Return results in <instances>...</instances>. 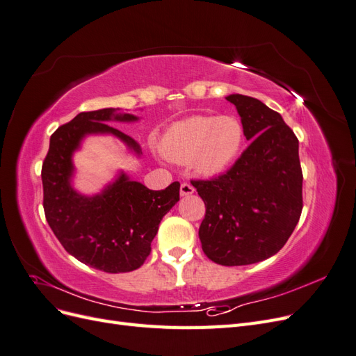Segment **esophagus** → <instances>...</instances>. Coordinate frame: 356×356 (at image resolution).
I'll list each match as a JSON object with an SVG mask.
<instances>
[{"instance_id": "esophagus-1", "label": "esophagus", "mask_w": 356, "mask_h": 356, "mask_svg": "<svg viewBox=\"0 0 356 356\" xmlns=\"http://www.w3.org/2000/svg\"><path fill=\"white\" fill-rule=\"evenodd\" d=\"M179 193H181V196H190V195H193V193H195V187L188 184V182H182L181 187H179Z\"/></svg>"}]
</instances>
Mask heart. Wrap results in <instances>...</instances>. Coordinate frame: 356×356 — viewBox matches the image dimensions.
<instances>
[{"label": "heart", "instance_id": "obj_1", "mask_svg": "<svg viewBox=\"0 0 356 356\" xmlns=\"http://www.w3.org/2000/svg\"><path fill=\"white\" fill-rule=\"evenodd\" d=\"M245 129L233 115H193L172 124L160 141L163 156L190 163L200 175H215L239 157Z\"/></svg>", "mask_w": 356, "mask_h": 356}]
</instances>
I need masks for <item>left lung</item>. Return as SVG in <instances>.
I'll return each mask as SVG.
<instances>
[{"instance_id": "8db88e82", "label": "left lung", "mask_w": 356, "mask_h": 356, "mask_svg": "<svg viewBox=\"0 0 356 356\" xmlns=\"http://www.w3.org/2000/svg\"><path fill=\"white\" fill-rule=\"evenodd\" d=\"M251 144L222 175L191 179L204 202L202 250L221 266H246L275 255L303 209L298 139L281 114L245 95L227 96Z\"/></svg>"}]
</instances>
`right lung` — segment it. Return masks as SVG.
<instances>
[{"label": "right lung", "mask_w": 356, "mask_h": 356, "mask_svg": "<svg viewBox=\"0 0 356 356\" xmlns=\"http://www.w3.org/2000/svg\"><path fill=\"white\" fill-rule=\"evenodd\" d=\"M135 122L138 117L114 108L80 113L50 136L42 161V207L46 220L65 251L79 261L106 273L141 267L152 252L161 218L179 200V182L165 190H149L123 172L96 196H83L71 187L72 153L90 134H111L141 154L132 136L106 122Z\"/></svg>", "instance_id": "add662e5"}]
</instances>
